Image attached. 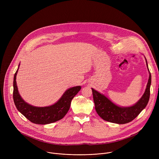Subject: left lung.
<instances>
[{"label":"left lung","mask_w":159,"mask_h":159,"mask_svg":"<svg viewBox=\"0 0 159 159\" xmlns=\"http://www.w3.org/2000/svg\"><path fill=\"white\" fill-rule=\"evenodd\" d=\"M145 60L149 73L148 83L142 98L133 106L123 107L116 105L105 95L92 88L95 109L102 119L113 123L125 124L133 120L145 108L150 98L151 85V74L148 69L146 58Z\"/></svg>","instance_id":"8db88e82"}]
</instances>
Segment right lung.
<instances>
[{
  "instance_id": "right-lung-1",
  "label": "right lung",
  "mask_w": 159,
  "mask_h": 159,
  "mask_svg": "<svg viewBox=\"0 0 159 159\" xmlns=\"http://www.w3.org/2000/svg\"><path fill=\"white\" fill-rule=\"evenodd\" d=\"M14 74L13 82V99L17 110L31 122L47 125L56 122L62 119L69 111L71 101L75 96L80 91L81 86L78 85L67 89L62 96L55 104L45 107H37L26 102L19 93L16 83V75L19 70Z\"/></svg>"
}]
</instances>
